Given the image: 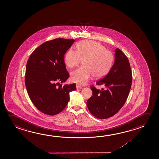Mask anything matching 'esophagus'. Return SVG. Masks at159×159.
Returning a JSON list of instances; mask_svg holds the SVG:
<instances>
[{
    "label": "esophagus",
    "instance_id": "esophagus-1",
    "mask_svg": "<svg viewBox=\"0 0 159 159\" xmlns=\"http://www.w3.org/2000/svg\"><path fill=\"white\" fill-rule=\"evenodd\" d=\"M76 88L81 89L82 88V86H81L80 85H79V84H76Z\"/></svg>",
    "mask_w": 159,
    "mask_h": 159
}]
</instances>
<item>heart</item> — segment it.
Wrapping results in <instances>:
<instances>
[{
	"label": "heart",
	"mask_w": 159,
	"mask_h": 159,
	"mask_svg": "<svg viewBox=\"0 0 159 159\" xmlns=\"http://www.w3.org/2000/svg\"><path fill=\"white\" fill-rule=\"evenodd\" d=\"M114 60L112 52L98 42L82 40L76 45V50L69 49L64 55V62L70 68L83 66L71 74V80L84 85L94 76L102 78L109 72Z\"/></svg>",
	"instance_id": "obj_1"
}]
</instances>
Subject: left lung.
I'll list each match as a JSON object with an SVG mask.
<instances>
[{"label":"left lung","mask_w":159,"mask_h":159,"mask_svg":"<svg viewBox=\"0 0 159 159\" xmlns=\"http://www.w3.org/2000/svg\"><path fill=\"white\" fill-rule=\"evenodd\" d=\"M115 62L104 78L96 82L107 88L97 89L90 86L93 95L86 102L89 111L94 116L104 119L116 114L125 104L132 84V72L128 57L121 50H115Z\"/></svg>","instance_id":"left-lung-1"}]
</instances>
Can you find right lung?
I'll list each match as a JSON object with an SVG mask.
<instances>
[{
  "mask_svg": "<svg viewBox=\"0 0 159 159\" xmlns=\"http://www.w3.org/2000/svg\"><path fill=\"white\" fill-rule=\"evenodd\" d=\"M74 42L64 38L48 40L34 50L28 60L25 75L28 94L34 106L45 114L61 112L69 101V93L76 89L75 84L59 83L69 77L64 55Z\"/></svg>",
  "mask_w": 159,
  "mask_h": 159,
  "instance_id": "1",
  "label": "right lung"
}]
</instances>
